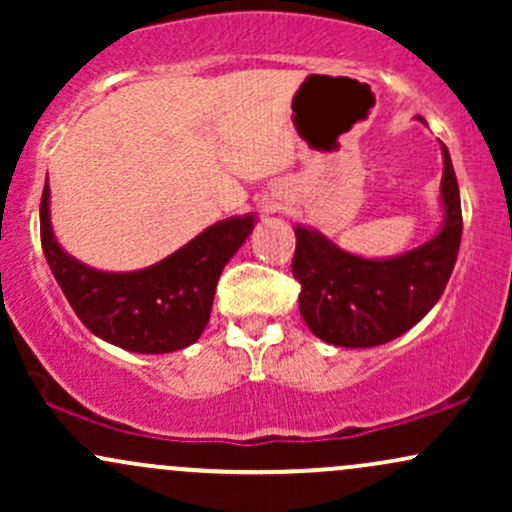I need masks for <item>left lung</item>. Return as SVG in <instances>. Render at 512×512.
I'll return each mask as SVG.
<instances>
[{
  "instance_id": "left-lung-1",
  "label": "left lung",
  "mask_w": 512,
  "mask_h": 512,
  "mask_svg": "<svg viewBox=\"0 0 512 512\" xmlns=\"http://www.w3.org/2000/svg\"><path fill=\"white\" fill-rule=\"evenodd\" d=\"M443 166L445 223L421 248L390 260H366L313 228H296L291 272L301 284L298 308L315 337L346 349L378 346L411 330L438 303L462 240L460 187L445 146Z\"/></svg>"
}]
</instances>
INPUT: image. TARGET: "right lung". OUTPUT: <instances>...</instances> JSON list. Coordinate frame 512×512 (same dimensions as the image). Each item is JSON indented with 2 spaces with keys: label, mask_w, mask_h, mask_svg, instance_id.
I'll list each match as a JSON object with an SVG mask.
<instances>
[{
  "label": "right lung",
  "mask_w": 512,
  "mask_h": 512,
  "mask_svg": "<svg viewBox=\"0 0 512 512\" xmlns=\"http://www.w3.org/2000/svg\"><path fill=\"white\" fill-rule=\"evenodd\" d=\"M255 216H233L202 231L166 260L139 272L86 267L60 248L50 226V187L40 199V243L69 305L96 337L137 351L168 354L195 344L209 322L226 262L250 236Z\"/></svg>",
  "instance_id": "right-lung-1"
}]
</instances>
